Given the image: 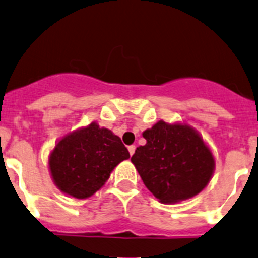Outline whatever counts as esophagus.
<instances>
[{
    "label": "esophagus",
    "mask_w": 258,
    "mask_h": 258,
    "mask_svg": "<svg viewBox=\"0 0 258 258\" xmlns=\"http://www.w3.org/2000/svg\"><path fill=\"white\" fill-rule=\"evenodd\" d=\"M135 150H136V147H135L134 145L128 146V152H130V154H131V156L135 153Z\"/></svg>",
    "instance_id": "34e87169"
}]
</instances>
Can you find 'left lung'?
Segmentation results:
<instances>
[{
	"label": "left lung",
	"instance_id": "left-lung-1",
	"mask_svg": "<svg viewBox=\"0 0 258 258\" xmlns=\"http://www.w3.org/2000/svg\"><path fill=\"white\" fill-rule=\"evenodd\" d=\"M143 137L147 143L137 147L131 162L159 202L189 199L207 186L215 162L191 127L159 121L146 130Z\"/></svg>",
	"mask_w": 258,
	"mask_h": 258
}]
</instances>
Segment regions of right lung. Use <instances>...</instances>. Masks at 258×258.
<instances>
[{"mask_svg":"<svg viewBox=\"0 0 258 258\" xmlns=\"http://www.w3.org/2000/svg\"><path fill=\"white\" fill-rule=\"evenodd\" d=\"M130 158L121 138L93 122L56 143L49 158L51 177L65 194L85 199L96 193L120 162Z\"/></svg>","mask_w":258,"mask_h":258,"instance_id":"1","label":"right lung"}]
</instances>
